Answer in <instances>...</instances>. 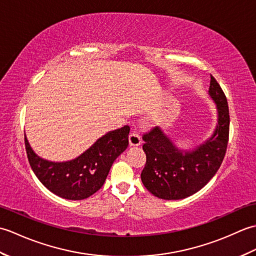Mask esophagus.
I'll list each match as a JSON object with an SVG mask.
<instances>
[{
    "label": "esophagus",
    "mask_w": 256,
    "mask_h": 256,
    "mask_svg": "<svg viewBox=\"0 0 256 256\" xmlns=\"http://www.w3.org/2000/svg\"><path fill=\"white\" fill-rule=\"evenodd\" d=\"M128 142L131 146H138L142 143V140H140V136L138 133L132 132L128 136Z\"/></svg>",
    "instance_id": "obj_1"
}]
</instances>
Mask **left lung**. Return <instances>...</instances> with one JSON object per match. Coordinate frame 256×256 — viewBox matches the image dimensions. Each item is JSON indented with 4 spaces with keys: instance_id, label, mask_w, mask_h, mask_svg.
Instances as JSON below:
<instances>
[{
    "instance_id": "1",
    "label": "left lung",
    "mask_w": 256,
    "mask_h": 256,
    "mask_svg": "<svg viewBox=\"0 0 256 256\" xmlns=\"http://www.w3.org/2000/svg\"><path fill=\"white\" fill-rule=\"evenodd\" d=\"M209 94L218 110V124L212 136L194 150H178L156 126L143 135L146 164L140 178L156 197L177 200L204 188L216 175L224 158L229 142L230 116L224 90L211 74Z\"/></svg>"
}]
</instances>
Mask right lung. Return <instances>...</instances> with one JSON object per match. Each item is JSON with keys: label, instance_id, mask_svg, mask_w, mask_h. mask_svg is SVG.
I'll list each match as a JSON object with an SVG mask.
<instances>
[{"label": "right lung", "instance_id": "right-lung-1", "mask_svg": "<svg viewBox=\"0 0 256 256\" xmlns=\"http://www.w3.org/2000/svg\"><path fill=\"white\" fill-rule=\"evenodd\" d=\"M128 125L114 130L77 158L62 162L40 158L26 136L25 148L32 172L48 190L64 199L82 200L103 186L113 162L128 146Z\"/></svg>", "mask_w": 256, "mask_h": 256}]
</instances>
